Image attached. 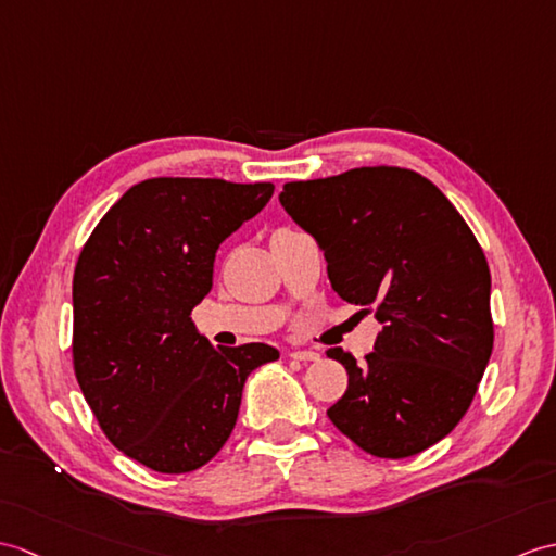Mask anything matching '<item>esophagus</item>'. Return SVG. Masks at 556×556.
Segmentation results:
<instances>
[{"mask_svg": "<svg viewBox=\"0 0 556 556\" xmlns=\"http://www.w3.org/2000/svg\"><path fill=\"white\" fill-rule=\"evenodd\" d=\"M289 357L303 359V363H315V359H319V353H315V351H291Z\"/></svg>", "mask_w": 556, "mask_h": 556, "instance_id": "obj_1", "label": "esophagus"}]
</instances>
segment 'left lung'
Masks as SVG:
<instances>
[{
	"instance_id": "obj_1",
	"label": "left lung",
	"mask_w": 556,
	"mask_h": 556,
	"mask_svg": "<svg viewBox=\"0 0 556 556\" xmlns=\"http://www.w3.org/2000/svg\"><path fill=\"white\" fill-rule=\"evenodd\" d=\"M279 203L325 251L331 289L383 325L363 365L327 351L348 371L329 419L374 457L435 445L467 415L493 353L490 269L473 231L405 167L287 182Z\"/></svg>"
}]
</instances>
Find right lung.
<instances>
[{
  "instance_id": "add662e5",
  "label": "right lung",
  "mask_w": 556,
  "mask_h": 556,
  "mask_svg": "<svg viewBox=\"0 0 556 556\" xmlns=\"http://www.w3.org/2000/svg\"><path fill=\"white\" fill-rule=\"evenodd\" d=\"M275 185L153 177L99 219L73 275V367L123 455L161 473L211 462L235 429L267 343L213 348L191 321L213 289L215 253L261 213Z\"/></svg>"
}]
</instances>
